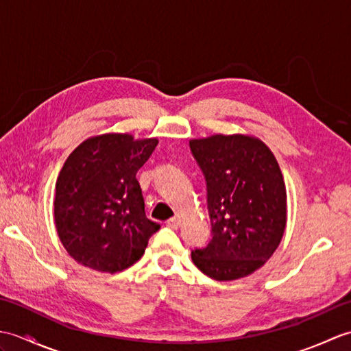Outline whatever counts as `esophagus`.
<instances>
[{
	"mask_svg": "<svg viewBox=\"0 0 351 351\" xmlns=\"http://www.w3.org/2000/svg\"><path fill=\"white\" fill-rule=\"evenodd\" d=\"M166 225L170 228V229H178L181 226V219L180 217H171L167 220Z\"/></svg>",
	"mask_w": 351,
	"mask_h": 351,
	"instance_id": "1",
	"label": "esophagus"
}]
</instances>
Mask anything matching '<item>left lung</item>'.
<instances>
[{
    "label": "left lung",
    "mask_w": 351,
    "mask_h": 351,
    "mask_svg": "<svg viewBox=\"0 0 351 351\" xmlns=\"http://www.w3.org/2000/svg\"><path fill=\"white\" fill-rule=\"evenodd\" d=\"M206 181L211 240L191 252L200 271L235 280L271 258L287 226V190L278 161L259 138L234 134L190 140Z\"/></svg>",
    "instance_id": "8db88e82"
}]
</instances>
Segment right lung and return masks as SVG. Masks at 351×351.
Returning a JSON list of instances; mask_svg holds the SVG:
<instances>
[{"mask_svg":"<svg viewBox=\"0 0 351 351\" xmlns=\"http://www.w3.org/2000/svg\"><path fill=\"white\" fill-rule=\"evenodd\" d=\"M158 145L130 134L84 140L58 173L54 221L58 238L81 265L102 273L131 267L160 229L149 220L137 171Z\"/></svg>","mask_w":351,"mask_h":351,"instance_id":"1","label":"right lung"}]
</instances>
